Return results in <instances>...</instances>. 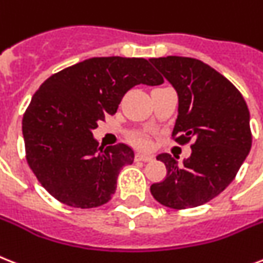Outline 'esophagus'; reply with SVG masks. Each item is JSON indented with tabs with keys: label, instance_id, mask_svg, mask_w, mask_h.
I'll list each match as a JSON object with an SVG mask.
<instances>
[{
	"label": "esophagus",
	"instance_id": "1",
	"mask_svg": "<svg viewBox=\"0 0 263 263\" xmlns=\"http://www.w3.org/2000/svg\"><path fill=\"white\" fill-rule=\"evenodd\" d=\"M154 158L151 155H146V154H136V161H142V162H150L153 161Z\"/></svg>",
	"mask_w": 263,
	"mask_h": 263
}]
</instances>
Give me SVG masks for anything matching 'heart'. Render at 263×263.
Here are the masks:
<instances>
[{
  "instance_id": "1",
  "label": "heart",
  "mask_w": 263,
  "mask_h": 263,
  "mask_svg": "<svg viewBox=\"0 0 263 263\" xmlns=\"http://www.w3.org/2000/svg\"><path fill=\"white\" fill-rule=\"evenodd\" d=\"M134 142H135L136 146L143 147V148L148 146V139H147L144 135H136V136H134Z\"/></svg>"
}]
</instances>
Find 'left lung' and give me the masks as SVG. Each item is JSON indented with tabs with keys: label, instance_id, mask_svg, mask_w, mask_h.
<instances>
[{
	"label": "left lung",
	"instance_id": "8db88e82",
	"mask_svg": "<svg viewBox=\"0 0 263 263\" xmlns=\"http://www.w3.org/2000/svg\"><path fill=\"white\" fill-rule=\"evenodd\" d=\"M150 62L178 95L172 138L180 144L193 142L191 157L182 163L170 154L158 155L167 174L151 185V194L173 209L202 205L234 181L250 153L249 108L240 91L204 62L185 57L151 58Z\"/></svg>",
	"mask_w": 263,
	"mask_h": 263
}]
</instances>
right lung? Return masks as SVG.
Instances as JSON below:
<instances>
[{
    "label": "right lung",
    "mask_w": 263,
    "mask_h": 263,
    "mask_svg": "<svg viewBox=\"0 0 263 263\" xmlns=\"http://www.w3.org/2000/svg\"><path fill=\"white\" fill-rule=\"evenodd\" d=\"M162 82L147 59L121 57L90 58L47 78L23 117L25 158L42 186L74 208L109 201L135 154L124 143L100 147L91 131L131 87Z\"/></svg>",
    "instance_id": "add662e5"
}]
</instances>
